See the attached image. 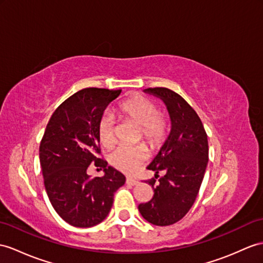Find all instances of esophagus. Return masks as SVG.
<instances>
[{
  "mask_svg": "<svg viewBox=\"0 0 263 263\" xmlns=\"http://www.w3.org/2000/svg\"><path fill=\"white\" fill-rule=\"evenodd\" d=\"M126 183H127L128 185H133V186H135V185H137L139 182L136 181V180H134V178H127Z\"/></svg>",
  "mask_w": 263,
  "mask_h": 263,
  "instance_id": "1",
  "label": "esophagus"
}]
</instances>
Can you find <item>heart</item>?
I'll use <instances>...</instances> for the list:
<instances>
[{
	"instance_id": "b5f03b06",
	"label": "heart",
	"mask_w": 263,
	"mask_h": 263,
	"mask_svg": "<svg viewBox=\"0 0 263 263\" xmlns=\"http://www.w3.org/2000/svg\"><path fill=\"white\" fill-rule=\"evenodd\" d=\"M119 117L130 121L140 128L144 142L152 148L161 146L168 134L170 124L165 115L158 112L155 102L143 96H132L119 104L117 108ZM98 136L101 145L110 147L115 142L114 120L104 116L98 125ZM146 159L143 147L120 146L115 149L109 157L112 166L126 174H133Z\"/></svg>"
}]
</instances>
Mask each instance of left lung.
I'll list each match as a JSON object with an SVG mask.
<instances>
[{
    "label": "left lung",
    "instance_id": "left-lung-1",
    "mask_svg": "<svg viewBox=\"0 0 263 263\" xmlns=\"http://www.w3.org/2000/svg\"><path fill=\"white\" fill-rule=\"evenodd\" d=\"M144 92L163 100L170 115L171 132L147 166L155 172V178L148 181L154 196L149 202L139 204L138 210L146 221L166 227L183 219L195 202L209 162L208 136L200 117L180 95L159 87L145 89Z\"/></svg>",
    "mask_w": 263,
    "mask_h": 263
}]
</instances>
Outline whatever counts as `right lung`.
<instances>
[{"instance_id":"right-lung-1","label":"right lung","mask_w":263,"mask_h":263,"mask_svg":"<svg viewBox=\"0 0 263 263\" xmlns=\"http://www.w3.org/2000/svg\"><path fill=\"white\" fill-rule=\"evenodd\" d=\"M121 90L86 88L57 108L40 144L44 186L55 212L70 226L90 228L109 214L114 194L126 177L98 158V125L107 106ZM95 162L104 168L102 178L86 174Z\"/></svg>"}]
</instances>
